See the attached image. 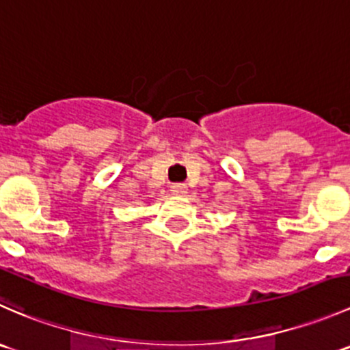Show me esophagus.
Returning <instances> with one entry per match:
<instances>
[{
  "label": "esophagus",
  "instance_id": "34e87169",
  "mask_svg": "<svg viewBox=\"0 0 350 350\" xmlns=\"http://www.w3.org/2000/svg\"><path fill=\"white\" fill-rule=\"evenodd\" d=\"M170 189H172V193H174V196H176V197H182V196H185V193H187L185 183H174Z\"/></svg>",
  "mask_w": 350,
  "mask_h": 350
}]
</instances>
